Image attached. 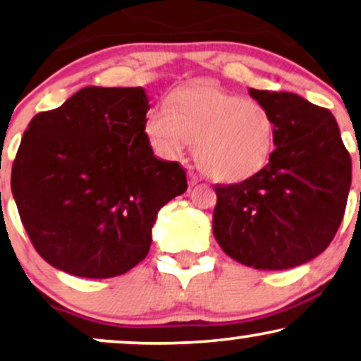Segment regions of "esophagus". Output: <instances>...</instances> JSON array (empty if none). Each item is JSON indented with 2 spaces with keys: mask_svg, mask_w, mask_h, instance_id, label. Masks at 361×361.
Returning <instances> with one entry per match:
<instances>
[{
  "mask_svg": "<svg viewBox=\"0 0 361 361\" xmlns=\"http://www.w3.org/2000/svg\"><path fill=\"white\" fill-rule=\"evenodd\" d=\"M187 179H189V185L192 187V185H195L199 182V177L194 174V172L192 171H189V174H187Z\"/></svg>",
  "mask_w": 361,
  "mask_h": 361,
  "instance_id": "obj_1",
  "label": "esophagus"
}]
</instances>
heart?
<instances>
[{
	"label": "heart",
	"instance_id": "obj_1",
	"mask_svg": "<svg viewBox=\"0 0 361 361\" xmlns=\"http://www.w3.org/2000/svg\"><path fill=\"white\" fill-rule=\"evenodd\" d=\"M146 135L161 157L174 159L194 142V157L210 179L237 184L269 166L277 128L260 102L199 84L152 107Z\"/></svg>",
	"mask_w": 361,
	"mask_h": 361
}]
</instances>
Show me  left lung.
Masks as SVG:
<instances>
[{
	"label": "left lung",
	"instance_id": "left-lung-1",
	"mask_svg": "<svg viewBox=\"0 0 361 361\" xmlns=\"http://www.w3.org/2000/svg\"><path fill=\"white\" fill-rule=\"evenodd\" d=\"M272 114L277 139L269 166L231 185H215L214 237L233 260L287 270L320 255L343 219L352 159L325 107L293 92L249 89Z\"/></svg>",
	"mask_w": 361,
	"mask_h": 361
}]
</instances>
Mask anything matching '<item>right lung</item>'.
Listing matches in <instances>:
<instances>
[{
    "label": "right lung",
    "instance_id": "obj_1",
    "mask_svg": "<svg viewBox=\"0 0 361 361\" xmlns=\"http://www.w3.org/2000/svg\"><path fill=\"white\" fill-rule=\"evenodd\" d=\"M142 87L87 86L36 114L13 162L21 222L43 259L86 279L146 259L157 212L187 190L185 171L154 156Z\"/></svg>",
    "mask_w": 361,
    "mask_h": 361
}]
</instances>
